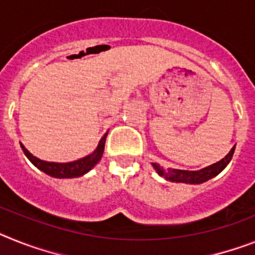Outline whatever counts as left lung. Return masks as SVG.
<instances>
[{"instance_id": "1", "label": "left lung", "mask_w": 255, "mask_h": 255, "mask_svg": "<svg viewBox=\"0 0 255 255\" xmlns=\"http://www.w3.org/2000/svg\"><path fill=\"white\" fill-rule=\"evenodd\" d=\"M235 147L236 145L230 150V153L227 154L226 157L222 158L219 162L213 163L210 166H207L205 168L197 171H188V170H177V168H167L164 170L163 167H160L158 163H151L153 168L155 170L159 176L164 177L166 180L172 181V183H185V184H202L205 181L210 180L217 175H219L224 168L227 167V164L230 163L231 159L235 153Z\"/></svg>"}]
</instances>
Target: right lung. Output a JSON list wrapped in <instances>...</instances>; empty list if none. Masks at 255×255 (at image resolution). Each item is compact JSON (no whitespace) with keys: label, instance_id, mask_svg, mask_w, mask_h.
Masks as SVG:
<instances>
[{"label":"right lung","instance_id":"right-lung-1","mask_svg":"<svg viewBox=\"0 0 255 255\" xmlns=\"http://www.w3.org/2000/svg\"><path fill=\"white\" fill-rule=\"evenodd\" d=\"M109 132L102 136V138L98 142L96 150L92 154L87 155L84 158H80L78 160H74V162H66V163H59V162H48V160H42L40 158L35 157L33 154L29 153L27 149L24 147V145L20 142V147H22L24 155L29 159L35 167H37L38 170L45 172L46 175L51 177H55V179H72V177H79L85 175L87 172L95 167L96 164L100 162V159L102 158V154H104L105 149V141H106V136H108Z\"/></svg>","mask_w":255,"mask_h":255}]
</instances>
